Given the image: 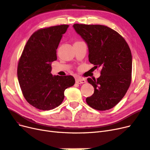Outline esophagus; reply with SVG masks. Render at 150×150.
<instances>
[{
  "instance_id": "1",
  "label": "esophagus",
  "mask_w": 150,
  "mask_h": 150,
  "mask_svg": "<svg viewBox=\"0 0 150 150\" xmlns=\"http://www.w3.org/2000/svg\"><path fill=\"white\" fill-rule=\"evenodd\" d=\"M76 83H79V84H82V83H86V80L84 79H81V78H77L75 80Z\"/></svg>"
}]
</instances>
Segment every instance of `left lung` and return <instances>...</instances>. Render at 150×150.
I'll list each match as a JSON object with an SVG mask.
<instances>
[{
	"mask_svg": "<svg viewBox=\"0 0 150 150\" xmlns=\"http://www.w3.org/2000/svg\"><path fill=\"white\" fill-rule=\"evenodd\" d=\"M73 27L88 46L89 62L101 69L97 79H87L94 93L86 98V103L95 110L111 109L123 98L131 83L129 47L118 32L107 26L75 23Z\"/></svg>",
	"mask_w": 150,
	"mask_h": 150,
	"instance_id": "left-lung-1",
	"label": "left lung"
}]
</instances>
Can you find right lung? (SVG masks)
<instances>
[{
    "instance_id": "1",
    "label": "right lung",
    "mask_w": 150,
    "mask_h": 150,
    "mask_svg": "<svg viewBox=\"0 0 150 150\" xmlns=\"http://www.w3.org/2000/svg\"><path fill=\"white\" fill-rule=\"evenodd\" d=\"M69 27L54 26L33 33L19 60L17 76L23 95L37 109L50 110L59 107L64 99L65 89L75 84L74 76L50 73L52 62L57 59L58 46Z\"/></svg>"
}]
</instances>
